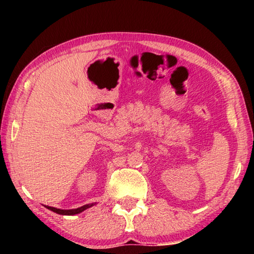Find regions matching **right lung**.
Segmentation results:
<instances>
[{
  "label": "right lung",
  "instance_id": "obj_1",
  "mask_svg": "<svg viewBox=\"0 0 254 254\" xmlns=\"http://www.w3.org/2000/svg\"><path fill=\"white\" fill-rule=\"evenodd\" d=\"M94 205L93 204H87V205H84L81 206V207H78V208H75V209H59V208H55V207H51V206H46L47 208L53 210V212L57 213V214H60V215H75V214H79L83 212V210L87 209L89 207H92V206Z\"/></svg>",
  "mask_w": 254,
  "mask_h": 254
}]
</instances>
